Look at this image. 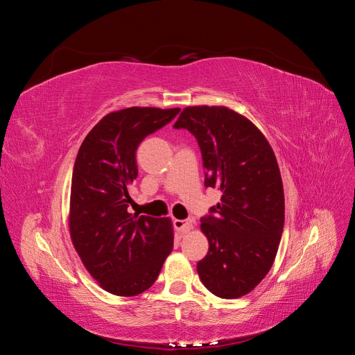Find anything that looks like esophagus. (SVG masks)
Here are the masks:
<instances>
[{
	"instance_id": "esophagus-1",
	"label": "esophagus",
	"mask_w": 355,
	"mask_h": 355,
	"mask_svg": "<svg viewBox=\"0 0 355 355\" xmlns=\"http://www.w3.org/2000/svg\"><path fill=\"white\" fill-rule=\"evenodd\" d=\"M173 225H175V228H176L178 231L184 232V234L189 232V231H191V228H192V223H191V220H180V219H176V220L173 222Z\"/></svg>"
}]
</instances>
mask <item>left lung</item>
I'll return each mask as SVG.
<instances>
[{
    "mask_svg": "<svg viewBox=\"0 0 355 355\" xmlns=\"http://www.w3.org/2000/svg\"><path fill=\"white\" fill-rule=\"evenodd\" d=\"M175 128L196 136L204 185L220 202L201 218L209 252L197 263L201 283L222 299H237L271 270L284 227V191L277 158L250 120L227 106H188Z\"/></svg>",
    "mask_w": 355,
    "mask_h": 355,
    "instance_id": "left-lung-1",
    "label": "left lung"
}]
</instances>
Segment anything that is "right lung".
<instances>
[{
  "mask_svg": "<svg viewBox=\"0 0 355 355\" xmlns=\"http://www.w3.org/2000/svg\"><path fill=\"white\" fill-rule=\"evenodd\" d=\"M179 108H132L105 115L83 141L75 158L69 232L85 270L116 296L151 287L173 249L168 218L139 216L127 207L137 178L136 149L168 124Z\"/></svg>",
  "mask_w": 355,
  "mask_h": 355,
  "instance_id": "add662e5",
  "label": "right lung"
}]
</instances>
